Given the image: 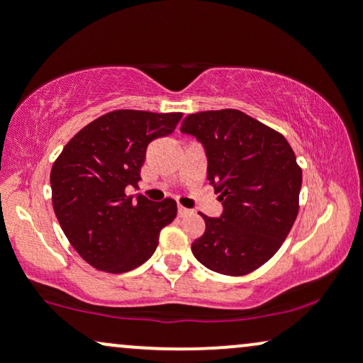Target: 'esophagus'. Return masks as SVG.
Returning <instances> with one entry per match:
<instances>
[{
	"label": "esophagus",
	"mask_w": 363,
	"mask_h": 363,
	"mask_svg": "<svg viewBox=\"0 0 363 363\" xmlns=\"http://www.w3.org/2000/svg\"><path fill=\"white\" fill-rule=\"evenodd\" d=\"M177 213H179V216H186V215L191 213V210H187V208H184L182 205H179L177 206Z\"/></svg>",
	"instance_id": "esophagus-1"
}]
</instances>
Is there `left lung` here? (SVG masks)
<instances>
[{
    "instance_id": "1",
    "label": "left lung",
    "mask_w": 363,
    "mask_h": 363,
    "mask_svg": "<svg viewBox=\"0 0 363 363\" xmlns=\"http://www.w3.org/2000/svg\"><path fill=\"white\" fill-rule=\"evenodd\" d=\"M181 131L201 141L208 181L223 205L203 215L191 251L208 269L242 277L272 259L298 213L302 169L285 136L237 109L189 114Z\"/></svg>"
}]
</instances>
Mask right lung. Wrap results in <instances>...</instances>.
Instances as JSON below:
<instances>
[{
  "label": "right lung",
  "mask_w": 363,
  "mask_h": 363,
  "mask_svg": "<svg viewBox=\"0 0 363 363\" xmlns=\"http://www.w3.org/2000/svg\"><path fill=\"white\" fill-rule=\"evenodd\" d=\"M181 112L121 109L80 129L51 169L52 208L74 251L106 273H126L152 257L160 230L177 215L172 198L126 196L136 186L150 141L167 136Z\"/></svg>",
  "instance_id": "1"
}]
</instances>
